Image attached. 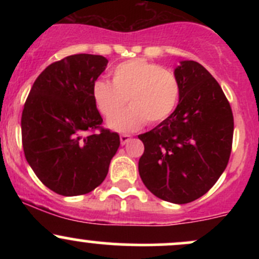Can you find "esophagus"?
<instances>
[{
	"instance_id": "obj_1",
	"label": "esophagus",
	"mask_w": 259,
	"mask_h": 259,
	"mask_svg": "<svg viewBox=\"0 0 259 259\" xmlns=\"http://www.w3.org/2000/svg\"><path fill=\"white\" fill-rule=\"evenodd\" d=\"M130 140V135L129 134H121L120 135V143H121V145H125L127 142Z\"/></svg>"
}]
</instances>
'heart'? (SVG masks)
I'll list each match as a JSON object with an SVG mask.
<instances>
[{
  "instance_id": "b5f03b06",
  "label": "heart",
  "mask_w": 259,
  "mask_h": 259,
  "mask_svg": "<svg viewBox=\"0 0 259 259\" xmlns=\"http://www.w3.org/2000/svg\"><path fill=\"white\" fill-rule=\"evenodd\" d=\"M101 115L111 117L128 101L131 108L109 120L115 132H132L146 121L153 125L168 119L178 106L180 85L176 75L160 65L143 59L115 66L111 82L96 80L91 88Z\"/></svg>"
}]
</instances>
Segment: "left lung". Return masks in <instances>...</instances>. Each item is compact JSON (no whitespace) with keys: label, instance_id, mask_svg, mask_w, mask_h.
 Returning <instances> with one entry per match:
<instances>
[{"label":"left lung","instance_id":"left-lung-1","mask_svg":"<svg viewBox=\"0 0 259 259\" xmlns=\"http://www.w3.org/2000/svg\"><path fill=\"white\" fill-rule=\"evenodd\" d=\"M174 75L179 104L168 119L139 135L144 144L139 174L155 197L185 204L204 195L228 165L234 120L223 90L205 67L182 61Z\"/></svg>","mask_w":259,"mask_h":259}]
</instances>
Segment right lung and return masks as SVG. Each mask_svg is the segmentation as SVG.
I'll return each mask as SVG.
<instances>
[{"instance_id": "right-lung-1", "label": "right lung", "mask_w": 259, "mask_h": 259, "mask_svg": "<svg viewBox=\"0 0 259 259\" xmlns=\"http://www.w3.org/2000/svg\"><path fill=\"white\" fill-rule=\"evenodd\" d=\"M108 65L77 54L49 65L33 82L21 117L26 160L44 185L65 197L90 193L104 182L120 145L101 126L91 88Z\"/></svg>"}]
</instances>
